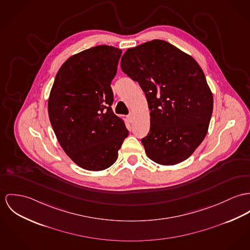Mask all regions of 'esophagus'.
Instances as JSON below:
<instances>
[{"label": "esophagus", "mask_w": 250, "mask_h": 250, "mask_svg": "<svg viewBox=\"0 0 250 250\" xmlns=\"http://www.w3.org/2000/svg\"><path fill=\"white\" fill-rule=\"evenodd\" d=\"M133 119H134L133 113H129V114L127 115V120H128L130 123H132V122H133Z\"/></svg>", "instance_id": "1"}]
</instances>
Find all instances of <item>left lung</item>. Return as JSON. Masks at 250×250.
Returning <instances> with one entry per match:
<instances>
[{
    "instance_id": "obj_1",
    "label": "left lung",
    "mask_w": 250,
    "mask_h": 250,
    "mask_svg": "<svg viewBox=\"0 0 250 250\" xmlns=\"http://www.w3.org/2000/svg\"><path fill=\"white\" fill-rule=\"evenodd\" d=\"M122 70L139 83L150 110V129L142 139L150 160L172 166L187 160L208 133L213 96L191 56L153 40L128 48Z\"/></svg>"
}]
</instances>
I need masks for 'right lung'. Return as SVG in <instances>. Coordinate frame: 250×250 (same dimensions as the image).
<instances>
[{
    "mask_svg": "<svg viewBox=\"0 0 250 250\" xmlns=\"http://www.w3.org/2000/svg\"><path fill=\"white\" fill-rule=\"evenodd\" d=\"M122 50L97 45L67 59L58 71L48 99V115L58 142L86 170L111 167L128 136L114 114L110 86Z\"/></svg>",
    "mask_w": 250,
    "mask_h": 250,
    "instance_id": "add662e5",
    "label": "right lung"
}]
</instances>
